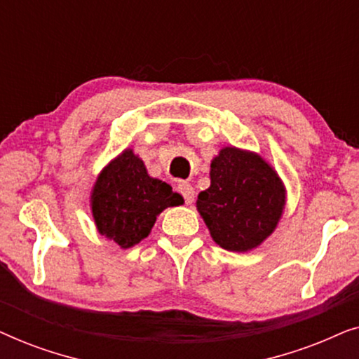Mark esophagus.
I'll list each match as a JSON object with an SVG mask.
<instances>
[{"instance_id":"obj_1","label":"esophagus","mask_w":359,"mask_h":359,"mask_svg":"<svg viewBox=\"0 0 359 359\" xmlns=\"http://www.w3.org/2000/svg\"><path fill=\"white\" fill-rule=\"evenodd\" d=\"M178 191L181 193V196L184 198V203L186 204H193L194 203V188L193 184L188 183V181H181V183L178 184Z\"/></svg>"}]
</instances>
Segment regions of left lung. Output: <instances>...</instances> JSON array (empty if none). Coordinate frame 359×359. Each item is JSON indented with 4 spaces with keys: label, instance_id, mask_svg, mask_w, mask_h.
Masks as SVG:
<instances>
[{
    "label": "left lung",
    "instance_id": "1",
    "mask_svg": "<svg viewBox=\"0 0 359 359\" xmlns=\"http://www.w3.org/2000/svg\"><path fill=\"white\" fill-rule=\"evenodd\" d=\"M284 186L257 154L225 147L210 163V186L198 196V210L214 242L230 252L258 247L276 229Z\"/></svg>",
    "mask_w": 359,
    "mask_h": 359
}]
</instances>
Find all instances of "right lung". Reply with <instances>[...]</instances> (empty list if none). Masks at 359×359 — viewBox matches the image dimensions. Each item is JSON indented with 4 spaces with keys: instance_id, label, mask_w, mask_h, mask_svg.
Returning <instances> with one entry per match:
<instances>
[{
    "instance_id": "right-lung-1",
    "label": "right lung",
    "mask_w": 359,
    "mask_h": 359,
    "mask_svg": "<svg viewBox=\"0 0 359 359\" xmlns=\"http://www.w3.org/2000/svg\"><path fill=\"white\" fill-rule=\"evenodd\" d=\"M181 201L170 184L150 178L144 161L126 150L97 176L91 209L100 233L130 248L150 233L161 210Z\"/></svg>"
}]
</instances>
